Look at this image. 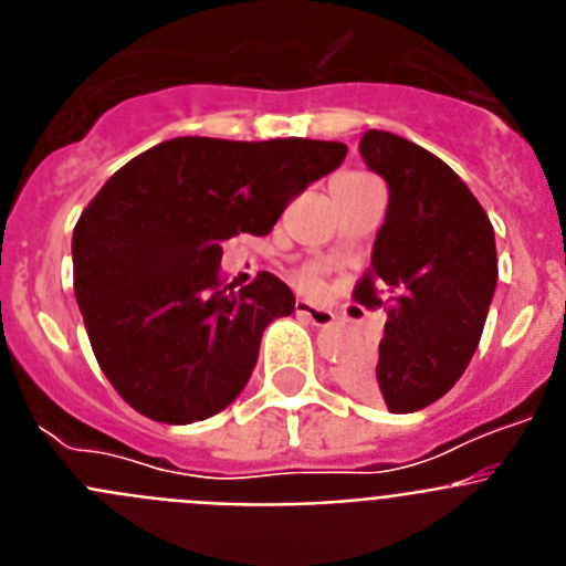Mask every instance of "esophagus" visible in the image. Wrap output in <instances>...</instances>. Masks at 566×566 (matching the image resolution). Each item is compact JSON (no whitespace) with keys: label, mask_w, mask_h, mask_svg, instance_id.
Segmentation results:
<instances>
[{"label":"esophagus","mask_w":566,"mask_h":566,"mask_svg":"<svg viewBox=\"0 0 566 566\" xmlns=\"http://www.w3.org/2000/svg\"><path fill=\"white\" fill-rule=\"evenodd\" d=\"M297 314L300 317H306L308 323H312V326H317V328H326V326H332L334 323V312L332 308H323V306H314V303H308V300H297Z\"/></svg>","instance_id":"1"}]
</instances>
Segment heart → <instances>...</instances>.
Listing matches in <instances>:
<instances>
[{
	"instance_id": "heart-1",
	"label": "heart",
	"mask_w": 566,
	"mask_h": 566,
	"mask_svg": "<svg viewBox=\"0 0 566 566\" xmlns=\"http://www.w3.org/2000/svg\"><path fill=\"white\" fill-rule=\"evenodd\" d=\"M300 283H303V286H306V289H317L319 286L317 269H306V272L300 274Z\"/></svg>"
}]
</instances>
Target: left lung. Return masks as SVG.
Segmentation results:
<instances>
[{
	"label": "left lung",
	"instance_id": "left-lung-1",
	"mask_svg": "<svg viewBox=\"0 0 566 566\" xmlns=\"http://www.w3.org/2000/svg\"><path fill=\"white\" fill-rule=\"evenodd\" d=\"M359 155L388 184V209L354 300L374 308L388 294L391 306L379 357L343 368V385L413 413L451 391L476 352L499 280L496 238L468 184L419 144L368 129Z\"/></svg>",
	"mask_w": 566,
	"mask_h": 566
}]
</instances>
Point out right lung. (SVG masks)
I'll return each mask as SVG.
<instances>
[{"mask_svg":"<svg viewBox=\"0 0 566 566\" xmlns=\"http://www.w3.org/2000/svg\"><path fill=\"white\" fill-rule=\"evenodd\" d=\"M348 147L312 138H169L98 189L73 229V289L104 377L155 422L189 424L238 399L260 337L294 312L292 289L260 272L221 286L223 240L269 234L294 195Z\"/></svg>","mask_w":566,"mask_h":566,"instance_id":"right-lung-1","label":"right lung"}]
</instances>
